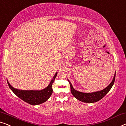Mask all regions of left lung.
Listing matches in <instances>:
<instances>
[{
  "instance_id": "obj_1",
  "label": "left lung",
  "mask_w": 126,
  "mask_h": 126,
  "mask_svg": "<svg viewBox=\"0 0 126 126\" xmlns=\"http://www.w3.org/2000/svg\"><path fill=\"white\" fill-rule=\"evenodd\" d=\"M115 73L114 75V78L112 79V81L111 82L109 85L106 88H105L104 89L100 91L95 92L92 93H83L81 92H79L76 90H75L74 88H73L71 82L69 81V85H70L71 87V92L72 95L76 98L81 102H86V103H94L95 102H97L99 100L102 99L105 95L108 93L111 88H112V85L115 81Z\"/></svg>"
}]
</instances>
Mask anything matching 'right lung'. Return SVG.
Listing matches in <instances>:
<instances>
[{"mask_svg":"<svg viewBox=\"0 0 126 126\" xmlns=\"http://www.w3.org/2000/svg\"><path fill=\"white\" fill-rule=\"evenodd\" d=\"M57 74L58 72H56L47 87L40 91L38 90L24 91V90L17 89L12 87L9 83L8 80H7V83L9 88L12 90L13 92L22 100L32 105H37L46 102L51 96L52 93V84L54 81Z\"/></svg>","mask_w":126,"mask_h":126,"instance_id":"obj_1","label":"right lung"}]
</instances>
